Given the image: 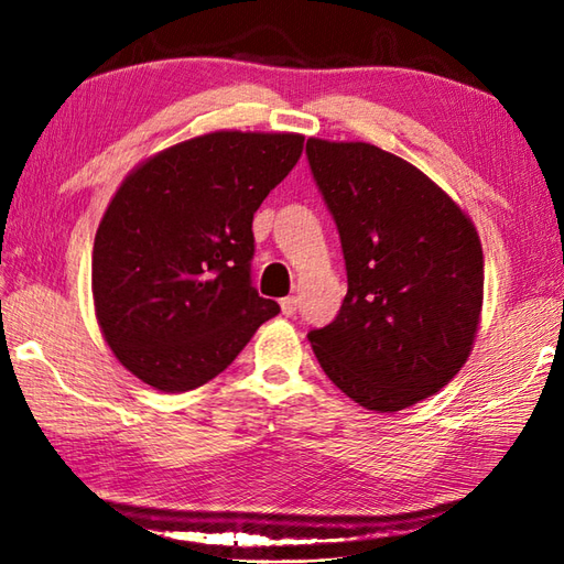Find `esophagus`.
<instances>
[{
    "label": "esophagus",
    "mask_w": 564,
    "mask_h": 564,
    "mask_svg": "<svg viewBox=\"0 0 564 564\" xmlns=\"http://www.w3.org/2000/svg\"><path fill=\"white\" fill-rule=\"evenodd\" d=\"M295 310H297V297H283L281 301V313L285 315V317H293L295 315Z\"/></svg>",
    "instance_id": "obj_1"
}]
</instances>
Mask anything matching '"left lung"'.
Returning a JSON list of instances; mask_svg holds the SVG:
<instances>
[{"label":"left lung","mask_w":564,"mask_h":564,"mask_svg":"<svg viewBox=\"0 0 564 564\" xmlns=\"http://www.w3.org/2000/svg\"><path fill=\"white\" fill-rule=\"evenodd\" d=\"M341 237L349 291L307 334L327 378L358 406L400 412L448 386L480 329L485 259L458 203L370 142L307 140Z\"/></svg>","instance_id":"1"}]
</instances>
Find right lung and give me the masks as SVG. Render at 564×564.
<instances>
[{
    "mask_svg": "<svg viewBox=\"0 0 564 564\" xmlns=\"http://www.w3.org/2000/svg\"><path fill=\"white\" fill-rule=\"evenodd\" d=\"M303 142L213 130L150 154L116 188L94 237V313L113 356L150 388L206 386L279 315L249 283L251 220Z\"/></svg>",
    "mask_w": 564,
    "mask_h": 564,
    "instance_id": "right-lung-1",
    "label": "right lung"
}]
</instances>
